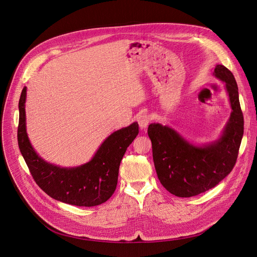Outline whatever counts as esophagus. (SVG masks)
<instances>
[{
    "label": "esophagus",
    "instance_id": "34e87169",
    "mask_svg": "<svg viewBox=\"0 0 257 257\" xmlns=\"http://www.w3.org/2000/svg\"><path fill=\"white\" fill-rule=\"evenodd\" d=\"M152 121V118L150 115L148 114H143V115H140L139 118H138V124H139V127L141 129H145L146 127L149 126V124L151 123Z\"/></svg>",
    "mask_w": 257,
    "mask_h": 257
}]
</instances>
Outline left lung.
<instances>
[{"label": "left lung", "mask_w": 257, "mask_h": 257, "mask_svg": "<svg viewBox=\"0 0 257 257\" xmlns=\"http://www.w3.org/2000/svg\"><path fill=\"white\" fill-rule=\"evenodd\" d=\"M213 75L225 82L232 108L217 140L195 145L167 125L153 123L149 126L158 178L178 197L195 196L213 188L231 173L237 161L244 132L237 82L233 73L223 65L215 66Z\"/></svg>", "instance_id": "obj_1"}]
</instances>
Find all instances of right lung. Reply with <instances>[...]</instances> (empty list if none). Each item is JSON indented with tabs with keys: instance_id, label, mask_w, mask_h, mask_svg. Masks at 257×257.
Returning a JSON list of instances; mask_svg holds the SVG:
<instances>
[{
	"instance_id": "right-lung-1",
	"label": "right lung",
	"mask_w": 257,
	"mask_h": 257,
	"mask_svg": "<svg viewBox=\"0 0 257 257\" xmlns=\"http://www.w3.org/2000/svg\"><path fill=\"white\" fill-rule=\"evenodd\" d=\"M26 87L19 99L18 145L36 184L52 198L77 206H95L113 195L119 167L128 146L138 135V123L115 131L100 144L93 158L74 168H61L43 160L29 141L25 117Z\"/></svg>"
}]
</instances>
